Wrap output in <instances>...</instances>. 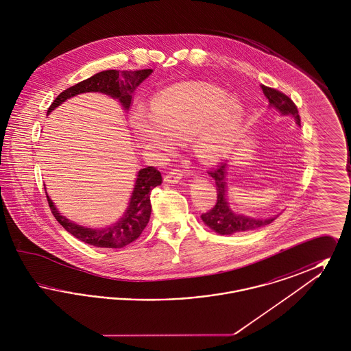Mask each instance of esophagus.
I'll return each mask as SVG.
<instances>
[{"label": "esophagus", "instance_id": "34e87169", "mask_svg": "<svg viewBox=\"0 0 351 351\" xmlns=\"http://www.w3.org/2000/svg\"><path fill=\"white\" fill-rule=\"evenodd\" d=\"M184 172L180 168H173L165 176V182L168 184H176L183 179Z\"/></svg>", "mask_w": 351, "mask_h": 351}]
</instances>
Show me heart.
<instances>
[{
	"instance_id": "obj_1",
	"label": "heart",
	"mask_w": 351,
	"mask_h": 351,
	"mask_svg": "<svg viewBox=\"0 0 351 351\" xmlns=\"http://www.w3.org/2000/svg\"><path fill=\"white\" fill-rule=\"evenodd\" d=\"M242 106L212 84H176L154 96L150 114L135 110L130 118L138 139L171 150L188 141L205 162H216L232 150L242 122Z\"/></svg>"
}]
</instances>
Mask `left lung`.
Returning <instances> with one entry per match:
<instances>
[{"instance_id":"left-lung-1","label":"left lung","mask_w":351,"mask_h":351,"mask_svg":"<svg viewBox=\"0 0 351 351\" xmlns=\"http://www.w3.org/2000/svg\"><path fill=\"white\" fill-rule=\"evenodd\" d=\"M262 90L265 96L267 97L271 106L278 109L284 116H293L296 119V123L300 126V116L298 106L295 102L291 100L283 92L269 88L266 85H262ZM216 182L217 188V202L216 205L208 210L206 213L201 215V219L206 226H209L212 230L221 235H230L234 233H242L255 230L258 228L266 226L271 223L274 218L267 219H259V218L247 217L243 215H237L230 209L228 201H226V163H219L217 167L208 172Z\"/></svg>"}]
</instances>
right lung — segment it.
<instances>
[{"mask_svg": "<svg viewBox=\"0 0 351 351\" xmlns=\"http://www.w3.org/2000/svg\"><path fill=\"white\" fill-rule=\"evenodd\" d=\"M152 73V69L139 71H102L92 77L69 86L51 104L47 114L64 101L85 92H100L118 99L125 109L130 108L134 89ZM162 184V175L155 167L142 168L138 172L132 199L125 215L106 228H85L62 216L47 195L51 212L56 221L77 239L88 245L105 249H121L134 242L147 226L151 216V191ZM46 189V188H45ZM47 193V192H46Z\"/></svg>", "mask_w": 351, "mask_h": 351, "instance_id": "right-lung-1", "label": "right lung"}]
</instances>
